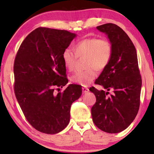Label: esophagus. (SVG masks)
Returning <instances> with one entry per match:
<instances>
[{
  "label": "esophagus",
  "mask_w": 154,
  "mask_h": 154,
  "mask_svg": "<svg viewBox=\"0 0 154 154\" xmlns=\"http://www.w3.org/2000/svg\"><path fill=\"white\" fill-rule=\"evenodd\" d=\"M89 89L87 87H82V91L83 93H86L87 92H89Z\"/></svg>",
  "instance_id": "1"
}]
</instances>
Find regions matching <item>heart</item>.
Segmentation results:
<instances>
[{
  "mask_svg": "<svg viewBox=\"0 0 154 154\" xmlns=\"http://www.w3.org/2000/svg\"><path fill=\"white\" fill-rule=\"evenodd\" d=\"M74 51L65 48L61 55L65 67L68 70L74 69L77 56H86L85 70L78 71L71 77L73 83L87 86L95 79L97 70L103 71L107 67L112 60L113 47L106 38L97 37L87 38L79 41L74 45Z\"/></svg>",
  "mask_w": 154,
  "mask_h": 154,
  "instance_id": "obj_1",
  "label": "heart"
}]
</instances>
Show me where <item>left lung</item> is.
I'll list each match as a JSON object with an SVG mask.
<instances>
[{
	"label": "left lung",
	"instance_id": "obj_1",
	"mask_svg": "<svg viewBox=\"0 0 154 154\" xmlns=\"http://www.w3.org/2000/svg\"><path fill=\"white\" fill-rule=\"evenodd\" d=\"M97 28L107 34L113 54L109 65L94 82L107 91L94 87L89 89L96 97L91 114L93 122L100 130L119 133L130 126L139 110L142 77L137 53L128 35L117 25L108 23ZM109 90L113 93L110 96Z\"/></svg>",
	"mask_w": 154,
	"mask_h": 154
}]
</instances>
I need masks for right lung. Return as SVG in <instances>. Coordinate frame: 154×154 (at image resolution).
Segmentation results:
<instances>
[{
	"label": "right lung",
	"instance_id": "1",
	"mask_svg": "<svg viewBox=\"0 0 154 154\" xmlns=\"http://www.w3.org/2000/svg\"><path fill=\"white\" fill-rule=\"evenodd\" d=\"M76 36L67 30L38 28L16 54L15 96L28 122L39 132L55 134L63 130L69 122L71 104L82 94L78 85L60 89L68 83L61 55Z\"/></svg>",
	"mask_w": 154,
	"mask_h": 154
}]
</instances>
